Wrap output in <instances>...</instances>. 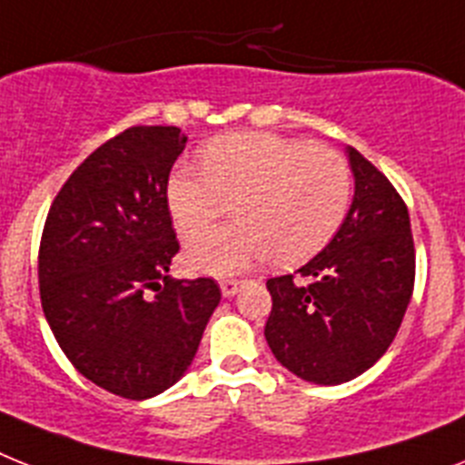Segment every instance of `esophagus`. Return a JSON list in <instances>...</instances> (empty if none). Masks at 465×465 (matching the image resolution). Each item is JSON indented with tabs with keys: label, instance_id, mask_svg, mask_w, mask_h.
<instances>
[{
	"label": "esophagus",
	"instance_id": "1",
	"mask_svg": "<svg viewBox=\"0 0 465 465\" xmlns=\"http://www.w3.org/2000/svg\"><path fill=\"white\" fill-rule=\"evenodd\" d=\"M240 287H242V280H235V278L221 280V292H223V297H232V294H237Z\"/></svg>",
	"mask_w": 465,
	"mask_h": 465
}]
</instances>
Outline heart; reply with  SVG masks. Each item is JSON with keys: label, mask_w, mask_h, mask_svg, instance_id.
<instances>
[{"label": "heart", "mask_w": 465, "mask_h": 465, "mask_svg": "<svg viewBox=\"0 0 465 465\" xmlns=\"http://www.w3.org/2000/svg\"><path fill=\"white\" fill-rule=\"evenodd\" d=\"M166 199L185 240L203 234L233 204L235 224L198 236L187 249L199 273H235L268 256L294 266L318 254L344 223L351 171L323 142L232 133L202 149V168H175Z\"/></svg>", "instance_id": "heart-1"}]
</instances>
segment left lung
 <instances>
[{
    "mask_svg": "<svg viewBox=\"0 0 465 465\" xmlns=\"http://www.w3.org/2000/svg\"><path fill=\"white\" fill-rule=\"evenodd\" d=\"M354 202L328 247L294 275L266 282L273 309L266 340L287 371L340 385L373 366L397 337L416 280L404 199L354 147Z\"/></svg>",
    "mask_w": 465,
    "mask_h": 465,
    "instance_id": "left-lung-1",
    "label": "left lung"
}]
</instances>
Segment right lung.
Returning <instances> with one entry per match:
<instances>
[{
	"mask_svg": "<svg viewBox=\"0 0 465 465\" xmlns=\"http://www.w3.org/2000/svg\"><path fill=\"white\" fill-rule=\"evenodd\" d=\"M185 142L175 125L123 130L71 173L42 230V311L61 351L137 401L185 375L221 302L213 278L168 275L180 244L166 187Z\"/></svg>",
	"mask_w": 465,
	"mask_h": 465,
	"instance_id": "1",
	"label": "right lung"
}]
</instances>
